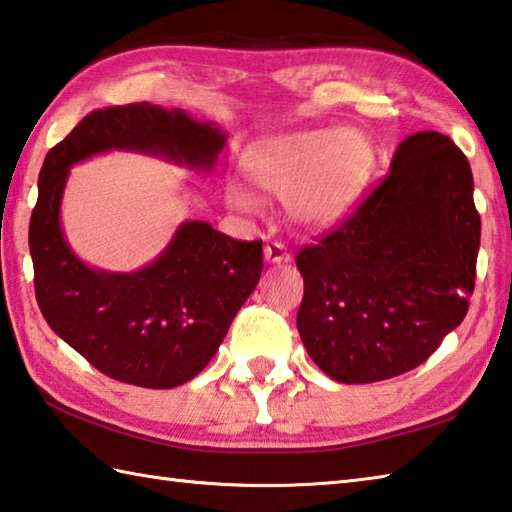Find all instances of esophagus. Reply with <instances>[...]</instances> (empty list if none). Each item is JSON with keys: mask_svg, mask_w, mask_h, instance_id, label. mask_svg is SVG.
Here are the masks:
<instances>
[{"mask_svg": "<svg viewBox=\"0 0 512 512\" xmlns=\"http://www.w3.org/2000/svg\"><path fill=\"white\" fill-rule=\"evenodd\" d=\"M265 260L271 265H285L289 263L291 256L283 243H269L265 245Z\"/></svg>", "mask_w": 512, "mask_h": 512, "instance_id": "1", "label": "esophagus"}]
</instances>
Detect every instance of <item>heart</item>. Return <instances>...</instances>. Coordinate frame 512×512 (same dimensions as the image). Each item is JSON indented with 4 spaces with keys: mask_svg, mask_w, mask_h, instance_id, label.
I'll return each mask as SVG.
<instances>
[{
    "mask_svg": "<svg viewBox=\"0 0 512 512\" xmlns=\"http://www.w3.org/2000/svg\"><path fill=\"white\" fill-rule=\"evenodd\" d=\"M373 163V145L362 132L311 128L258 141L247 150L243 168L260 190L287 198L298 225L329 229L356 210ZM227 201L236 210H256V198L238 185H229Z\"/></svg>",
    "mask_w": 512,
    "mask_h": 512,
    "instance_id": "1",
    "label": "heart"
}]
</instances>
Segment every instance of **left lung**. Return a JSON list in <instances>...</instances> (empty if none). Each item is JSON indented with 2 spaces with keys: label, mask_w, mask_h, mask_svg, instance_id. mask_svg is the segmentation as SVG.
Returning a JSON list of instances; mask_svg holds the SVG:
<instances>
[{
  "label": "left lung",
  "mask_w": 512,
  "mask_h": 512,
  "mask_svg": "<svg viewBox=\"0 0 512 512\" xmlns=\"http://www.w3.org/2000/svg\"><path fill=\"white\" fill-rule=\"evenodd\" d=\"M479 234L462 150L433 130L406 137L367 201L296 256L309 358L342 384L420 367L466 316Z\"/></svg>",
  "instance_id": "8db88e82"
}]
</instances>
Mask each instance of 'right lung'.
Masks as SVG:
<instances>
[{
  "label": "right lung",
  "mask_w": 512,
  "mask_h": 512,
  "mask_svg": "<svg viewBox=\"0 0 512 512\" xmlns=\"http://www.w3.org/2000/svg\"><path fill=\"white\" fill-rule=\"evenodd\" d=\"M225 141L212 121L141 101L90 112L46 154L28 229L37 302L50 329L108 378L172 389L201 373L258 285L263 243L185 221L150 265L130 274L90 267L61 229L68 172L110 150L210 172Z\"/></svg>",
  "instance_id": "right-lung-1"
}]
</instances>
